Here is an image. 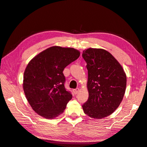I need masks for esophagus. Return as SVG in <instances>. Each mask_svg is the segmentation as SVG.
Segmentation results:
<instances>
[{"instance_id": "esophagus-1", "label": "esophagus", "mask_w": 147, "mask_h": 147, "mask_svg": "<svg viewBox=\"0 0 147 147\" xmlns=\"http://www.w3.org/2000/svg\"><path fill=\"white\" fill-rule=\"evenodd\" d=\"M79 88H76V89H74V90H73V92L75 94H77V93L79 92Z\"/></svg>"}]
</instances>
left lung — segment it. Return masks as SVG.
Returning a JSON list of instances; mask_svg holds the SVG:
<instances>
[{"instance_id":"1","label":"left lung","mask_w":147,"mask_h":147,"mask_svg":"<svg viewBox=\"0 0 147 147\" xmlns=\"http://www.w3.org/2000/svg\"><path fill=\"white\" fill-rule=\"evenodd\" d=\"M87 64L88 100L84 113L101 119L113 113L121 104L126 87V75L118 61L109 51L90 48L83 51Z\"/></svg>"}]
</instances>
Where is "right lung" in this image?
<instances>
[{"mask_svg": "<svg viewBox=\"0 0 147 147\" xmlns=\"http://www.w3.org/2000/svg\"><path fill=\"white\" fill-rule=\"evenodd\" d=\"M80 55L75 48L54 46L29 61L24 73L23 90L31 107L41 117L53 119L64 112L72 95L65 89L63 72Z\"/></svg>", "mask_w": 147, "mask_h": 147, "instance_id": "1", "label": "right lung"}]
</instances>
